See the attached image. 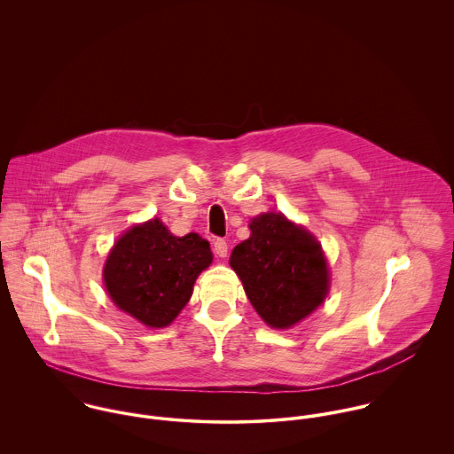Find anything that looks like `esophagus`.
<instances>
[{
  "mask_svg": "<svg viewBox=\"0 0 454 454\" xmlns=\"http://www.w3.org/2000/svg\"><path fill=\"white\" fill-rule=\"evenodd\" d=\"M213 250L218 257H227V252H229V247H227V241L225 239H215L213 243Z\"/></svg>",
  "mask_w": 454,
  "mask_h": 454,
  "instance_id": "1",
  "label": "esophagus"
}]
</instances>
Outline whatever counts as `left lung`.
Returning a JSON list of instances; mask_svg holds the SVG:
<instances>
[{
	"label": "left lung",
	"instance_id": "8db88e82",
	"mask_svg": "<svg viewBox=\"0 0 454 454\" xmlns=\"http://www.w3.org/2000/svg\"><path fill=\"white\" fill-rule=\"evenodd\" d=\"M250 231L229 263L260 318L274 328H290L309 317L328 294L322 245L281 213L259 215Z\"/></svg>",
	"mask_w": 454,
	"mask_h": 454
}]
</instances>
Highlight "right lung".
I'll return each mask as SVG.
<instances>
[{
    "instance_id": "add662e5",
    "label": "right lung",
    "mask_w": 454,
    "mask_h": 454,
    "mask_svg": "<svg viewBox=\"0 0 454 454\" xmlns=\"http://www.w3.org/2000/svg\"><path fill=\"white\" fill-rule=\"evenodd\" d=\"M211 260L209 243L199 234L173 236L153 218L117 239L103 279L119 309L146 326L162 328L191 301L195 279Z\"/></svg>"
}]
</instances>
